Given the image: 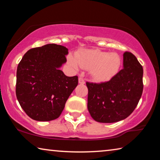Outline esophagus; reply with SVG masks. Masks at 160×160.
Returning <instances> with one entry per match:
<instances>
[{"label": "esophagus", "mask_w": 160, "mask_h": 160, "mask_svg": "<svg viewBox=\"0 0 160 160\" xmlns=\"http://www.w3.org/2000/svg\"><path fill=\"white\" fill-rule=\"evenodd\" d=\"M79 83L81 84V85H83V84L85 83V81L82 78H79Z\"/></svg>", "instance_id": "obj_1"}]
</instances>
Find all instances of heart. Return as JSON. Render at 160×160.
<instances>
[{
  "label": "heart",
  "instance_id": "b5f03b06",
  "mask_svg": "<svg viewBox=\"0 0 160 160\" xmlns=\"http://www.w3.org/2000/svg\"><path fill=\"white\" fill-rule=\"evenodd\" d=\"M68 63L74 69L78 67L90 70L91 75L97 80H107L118 71L121 58L116 53H107L99 49H85L79 51L75 58L70 56Z\"/></svg>",
  "mask_w": 160,
  "mask_h": 160
}]
</instances>
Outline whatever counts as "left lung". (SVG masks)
Listing matches in <instances>:
<instances>
[{"mask_svg":"<svg viewBox=\"0 0 160 160\" xmlns=\"http://www.w3.org/2000/svg\"><path fill=\"white\" fill-rule=\"evenodd\" d=\"M143 69L129 51L123 53V68L106 82H87L88 109L94 120L114 123L125 119L136 108L142 96Z\"/></svg>","mask_w":160,"mask_h":160,"instance_id":"obj_1","label":"left lung"}]
</instances>
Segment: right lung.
Masks as SVG:
<instances>
[{"mask_svg":"<svg viewBox=\"0 0 160 160\" xmlns=\"http://www.w3.org/2000/svg\"><path fill=\"white\" fill-rule=\"evenodd\" d=\"M68 48L49 44L29 49L17 68L16 97L27 115L38 121L59 117L78 84L59 70L66 62Z\"/></svg>","mask_w":160,"mask_h":160,"instance_id":"right-lung-1","label":"right lung"}]
</instances>
